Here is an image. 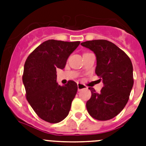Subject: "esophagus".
Returning <instances> with one entry per match:
<instances>
[{"instance_id":"esophagus-1","label":"esophagus","mask_w":146,"mask_h":146,"mask_svg":"<svg viewBox=\"0 0 146 146\" xmlns=\"http://www.w3.org/2000/svg\"><path fill=\"white\" fill-rule=\"evenodd\" d=\"M77 87H78V91L80 92V90H82L83 89H86V86L85 85L82 84V83H77Z\"/></svg>"}]
</instances>
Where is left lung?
Listing matches in <instances>:
<instances>
[{"label": "left lung", "instance_id": "8db88e82", "mask_svg": "<svg viewBox=\"0 0 146 146\" xmlns=\"http://www.w3.org/2000/svg\"><path fill=\"white\" fill-rule=\"evenodd\" d=\"M81 45L96 55V73L104 86L99 93L92 88L86 108L93 118L108 120L117 115L126 106L133 86L132 62L126 53L107 40L87 41Z\"/></svg>", "mask_w": 146, "mask_h": 146}]
</instances>
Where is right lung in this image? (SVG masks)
Segmentation results:
<instances>
[{
	"label": "right lung",
	"mask_w": 146,
	"mask_h": 146,
	"mask_svg": "<svg viewBox=\"0 0 146 146\" xmlns=\"http://www.w3.org/2000/svg\"><path fill=\"white\" fill-rule=\"evenodd\" d=\"M80 42L48 40L29 55L24 65L23 82L26 97L36 114L46 122L57 123L68 115L77 92L73 80L63 86L57 82V69H64L66 60Z\"/></svg>",
	"instance_id": "right-lung-1"
}]
</instances>
